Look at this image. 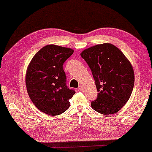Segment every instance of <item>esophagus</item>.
Returning <instances> with one entry per match:
<instances>
[{
  "label": "esophagus",
  "instance_id": "1",
  "mask_svg": "<svg viewBox=\"0 0 152 152\" xmlns=\"http://www.w3.org/2000/svg\"><path fill=\"white\" fill-rule=\"evenodd\" d=\"M79 90L81 91H83V87L82 86H80V87H79Z\"/></svg>",
  "mask_w": 152,
  "mask_h": 152
}]
</instances>
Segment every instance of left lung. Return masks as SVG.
<instances>
[{
    "instance_id": "1",
    "label": "left lung",
    "mask_w": 152,
    "mask_h": 152,
    "mask_svg": "<svg viewBox=\"0 0 152 152\" xmlns=\"http://www.w3.org/2000/svg\"><path fill=\"white\" fill-rule=\"evenodd\" d=\"M81 56L91 68L99 93L91 107L104 115L117 113L127 102L134 88V72L130 61L109 43L88 48Z\"/></svg>"
}]
</instances>
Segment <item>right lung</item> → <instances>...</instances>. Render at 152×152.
Returning <instances> with one entry per match:
<instances>
[{"instance_id": "obj_1", "label": "right lung", "mask_w": 152, "mask_h": 152, "mask_svg": "<svg viewBox=\"0 0 152 152\" xmlns=\"http://www.w3.org/2000/svg\"><path fill=\"white\" fill-rule=\"evenodd\" d=\"M74 50L47 45L37 52L27 68L26 84L29 97L37 109L50 115H58L70 107L75 93L66 84L64 63Z\"/></svg>"}]
</instances>
